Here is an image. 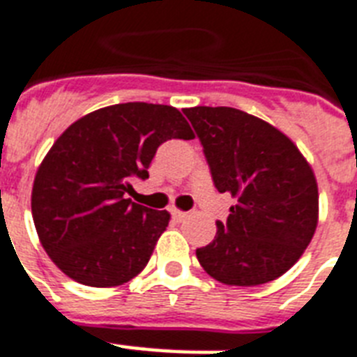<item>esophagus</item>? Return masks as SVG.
Masks as SVG:
<instances>
[{"label": "esophagus", "instance_id": "1", "mask_svg": "<svg viewBox=\"0 0 357 357\" xmlns=\"http://www.w3.org/2000/svg\"><path fill=\"white\" fill-rule=\"evenodd\" d=\"M172 216L176 220H178V222H181V220L187 218V213H183V211H179V208H172Z\"/></svg>", "mask_w": 357, "mask_h": 357}]
</instances>
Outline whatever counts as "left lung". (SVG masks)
I'll use <instances>...</instances> for the list:
<instances>
[{"label": "left lung", "mask_w": 357, "mask_h": 357, "mask_svg": "<svg viewBox=\"0 0 357 357\" xmlns=\"http://www.w3.org/2000/svg\"><path fill=\"white\" fill-rule=\"evenodd\" d=\"M183 113L204 146L214 187L236 205L208 245L202 268L229 286L279 279L304 253L317 227L319 192L312 167L282 132L227 106Z\"/></svg>", "instance_id": "1"}]
</instances>
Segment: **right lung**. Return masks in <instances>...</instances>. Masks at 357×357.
<instances>
[{"label": "right lung", "mask_w": 357, "mask_h": 357, "mask_svg": "<svg viewBox=\"0 0 357 357\" xmlns=\"http://www.w3.org/2000/svg\"><path fill=\"white\" fill-rule=\"evenodd\" d=\"M169 139H194L178 109L126 102L84 115L54 141L34 178L31 208L45 253L69 279L112 288L149 264L170 214L133 204L126 192L132 179L149 178Z\"/></svg>", "instance_id": "right-lung-1"}]
</instances>
